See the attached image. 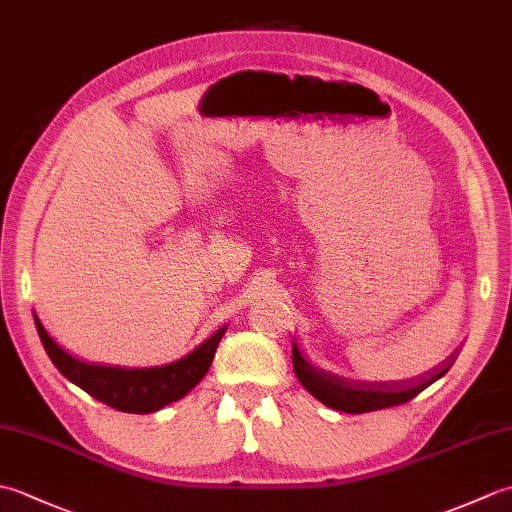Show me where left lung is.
I'll return each mask as SVG.
<instances>
[{"instance_id":"1","label":"left lung","mask_w":512,"mask_h":512,"mask_svg":"<svg viewBox=\"0 0 512 512\" xmlns=\"http://www.w3.org/2000/svg\"><path fill=\"white\" fill-rule=\"evenodd\" d=\"M455 356L451 354L444 367L440 365V372L420 376L418 380L413 378V383H367V380H352L343 378L330 372H323L319 367H312L303 354L299 352L297 345H292V365H295V374L299 383L306 387L310 394L321 400L325 407L345 411V413H367L376 409H387L402 405L416 398L422 389H427L431 383H436L438 378L449 372L451 365L455 363Z\"/></svg>"}]
</instances>
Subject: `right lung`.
Here are the masks:
<instances>
[{
    "label": "right lung",
    "instance_id": "obj_1",
    "mask_svg": "<svg viewBox=\"0 0 512 512\" xmlns=\"http://www.w3.org/2000/svg\"><path fill=\"white\" fill-rule=\"evenodd\" d=\"M35 323L39 339L46 347L50 361L59 372L81 387L83 391L96 400L105 402L118 411L125 413H154L165 405H171L184 398L189 391L200 383L204 374L209 372L217 345H220L224 328L217 330L211 339L195 347L191 354L176 363L162 367H145V369H127V367H110V365H92L79 361L52 341V336L43 328L41 321Z\"/></svg>",
    "mask_w": 512,
    "mask_h": 512
}]
</instances>
